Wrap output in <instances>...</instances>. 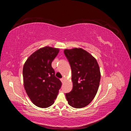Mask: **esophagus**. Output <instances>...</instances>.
<instances>
[{"label": "esophagus", "mask_w": 131, "mask_h": 131, "mask_svg": "<svg viewBox=\"0 0 131 131\" xmlns=\"http://www.w3.org/2000/svg\"><path fill=\"white\" fill-rule=\"evenodd\" d=\"M64 80H65V79H64V78H63L61 79V82H62V83L64 81Z\"/></svg>", "instance_id": "esophagus-1"}]
</instances>
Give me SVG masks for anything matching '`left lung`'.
<instances>
[{
  "label": "left lung",
  "mask_w": 131,
  "mask_h": 131,
  "mask_svg": "<svg viewBox=\"0 0 131 131\" xmlns=\"http://www.w3.org/2000/svg\"><path fill=\"white\" fill-rule=\"evenodd\" d=\"M64 53L72 69L73 89L66 94L68 104L75 108L88 105L96 96L101 80L97 61L81 48L65 49Z\"/></svg>",
  "instance_id": "8db88e82"
}]
</instances>
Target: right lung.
<instances>
[{
	"instance_id": "right-lung-1",
	"label": "right lung",
	"mask_w": 131,
	"mask_h": 131,
	"mask_svg": "<svg viewBox=\"0 0 131 131\" xmlns=\"http://www.w3.org/2000/svg\"><path fill=\"white\" fill-rule=\"evenodd\" d=\"M59 51V49L52 47H42L31 54L23 66L26 92L33 103L41 108L54 103L62 86L51 66Z\"/></svg>"
}]
</instances>
